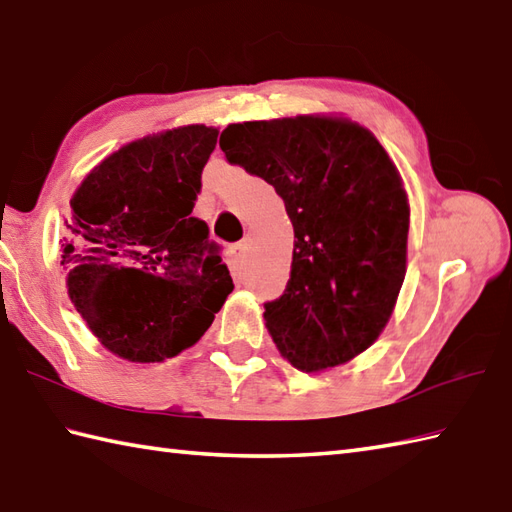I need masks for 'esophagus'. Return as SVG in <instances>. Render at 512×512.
<instances>
[{
    "instance_id": "1",
    "label": "esophagus",
    "mask_w": 512,
    "mask_h": 512,
    "mask_svg": "<svg viewBox=\"0 0 512 512\" xmlns=\"http://www.w3.org/2000/svg\"><path fill=\"white\" fill-rule=\"evenodd\" d=\"M245 249H247V243H245V241L234 243L232 247H229V256H232L234 263H241L243 256H245Z\"/></svg>"
}]
</instances>
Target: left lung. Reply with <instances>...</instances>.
I'll return each instance as SVG.
<instances>
[{"mask_svg":"<svg viewBox=\"0 0 512 512\" xmlns=\"http://www.w3.org/2000/svg\"><path fill=\"white\" fill-rule=\"evenodd\" d=\"M232 165L274 185L294 225L285 294L267 329L300 371L349 362L378 340L406 274L409 201L380 141L349 119L305 114L227 125Z\"/></svg>","mask_w":512,"mask_h":512,"instance_id":"obj_1","label":"left lung"}]
</instances>
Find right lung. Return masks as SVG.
<instances>
[{
  "label": "right lung",
  "mask_w": 512,
  "mask_h": 512,
  "mask_svg": "<svg viewBox=\"0 0 512 512\" xmlns=\"http://www.w3.org/2000/svg\"><path fill=\"white\" fill-rule=\"evenodd\" d=\"M216 128L185 125L123 145L72 196L61 241L68 296L114 356L161 362L192 347L234 283L192 216Z\"/></svg>",
  "instance_id": "add662e5"
}]
</instances>
